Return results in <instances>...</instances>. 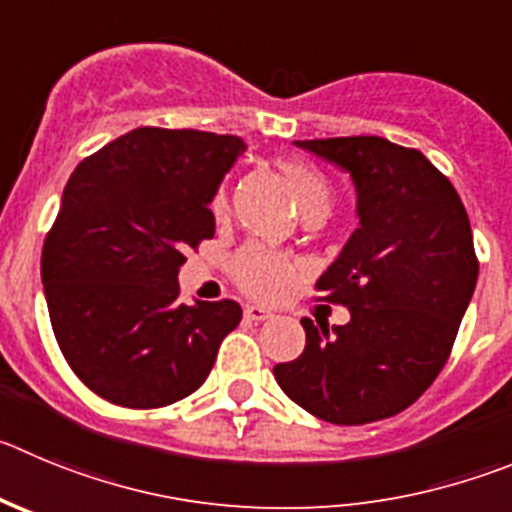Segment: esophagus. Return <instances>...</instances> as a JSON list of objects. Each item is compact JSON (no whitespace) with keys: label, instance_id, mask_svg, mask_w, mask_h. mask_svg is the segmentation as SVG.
I'll return each instance as SVG.
<instances>
[{"label":"esophagus","instance_id":"1","mask_svg":"<svg viewBox=\"0 0 512 512\" xmlns=\"http://www.w3.org/2000/svg\"><path fill=\"white\" fill-rule=\"evenodd\" d=\"M245 318H247V321H252V323H262V321H267V318H272V313H270V310L260 308V305H247Z\"/></svg>","mask_w":512,"mask_h":512}]
</instances>
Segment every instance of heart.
Segmentation results:
<instances>
[{"mask_svg":"<svg viewBox=\"0 0 512 512\" xmlns=\"http://www.w3.org/2000/svg\"><path fill=\"white\" fill-rule=\"evenodd\" d=\"M280 171L290 181L300 207L310 217H321V214L328 212L331 186H328L326 176L321 171L310 164H300V161H285V164H280ZM212 212L217 217L227 212V194H224V189L214 194ZM229 272H232V280L242 293H247L255 300H265V303L283 298L293 288L295 275H298V270H295V265L288 257L267 250L262 245L242 247L232 257V262H229Z\"/></svg>","mask_w":512,"mask_h":512,"instance_id":"1","label":"heart"}]
</instances>
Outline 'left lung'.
Listing matches in <instances>:
<instances>
[{"instance_id": "left-lung-1", "label": "left lung", "mask_w": 512, "mask_h": 512, "mask_svg": "<svg viewBox=\"0 0 512 512\" xmlns=\"http://www.w3.org/2000/svg\"><path fill=\"white\" fill-rule=\"evenodd\" d=\"M295 143L351 171L361 224L315 283L351 321L318 331L303 318V353L272 374L323 422L389 419L444 369L475 293L480 262L465 204L417 148L381 136Z\"/></svg>"}]
</instances>
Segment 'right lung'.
<instances>
[{
	"label": "right lung",
	"instance_id": "1",
	"mask_svg": "<svg viewBox=\"0 0 512 512\" xmlns=\"http://www.w3.org/2000/svg\"><path fill=\"white\" fill-rule=\"evenodd\" d=\"M237 136L141 126L83 159L42 245L57 346L105 401L156 409L197 391L242 321L234 300L184 305L186 252L214 237L219 181Z\"/></svg>",
	"mask_w": 512,
	"mask_h": 512
}]
</instances>
